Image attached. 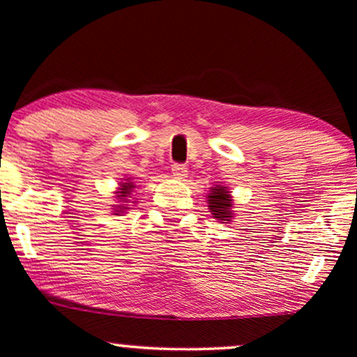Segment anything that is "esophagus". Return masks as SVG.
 I'll return each mask as SVG.
<instances>
[{"instance_id": "34e87169", "label": "esophagus", "mask_w": 357, "mask_h": 357, "mask_svg": "<svg viewBox=\"0 0 357 357\" xmlns=\"http://www.w3.org/2000/svg\"><path fill=\"white\" fill-rule=\"evenodd\" d=\"M171 171H172V174L176 176V178H186L188 176V167L185 166V164H179V162H176V164H172L171 166Z\"/></svg>"}]
</instances>
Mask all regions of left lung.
I'll list each match as a JSON object with an SVG mask.
<instances>
[{
  "label": "left lung",
  "instance_id": "left-lung-1",
  "mask_svg": "<svg viewBox=\"0 0 357 357\" xmlns=\"http://www.w3.org/2000/svg\"><path fill=\"white\" fill-rule=\"evenodd\" d=\"M232 199L229 197V191L225 188H211V193L208 195V208L217 220H230L232 218Z\"/></svg>",
  "mask_w": 357,
  "mask_h": 357
}]
</instances>
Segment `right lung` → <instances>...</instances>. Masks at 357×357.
Instances as JSON below:
<instances>
[{
  "label": "right lung",
  "mask_w": 357,
  "mask_h": 357,
  "mask_svg": "<svg viewBox=\"0 0 357 357\" xmlns=\"http://www.w3.org/2000/svg\"><path fill=\"white\" fill-rule=\"evenodd\" d=\"M134 185L132 183H123V186H121V191H119V198H121V202L123 203H128L127 198L132 195V190H134ZM116 208H127V206H116ZM121 211V210H120ZM116 215V213H115Z\"/></svg>",
  "instance_id": "add662e5"
}]
</instances>
